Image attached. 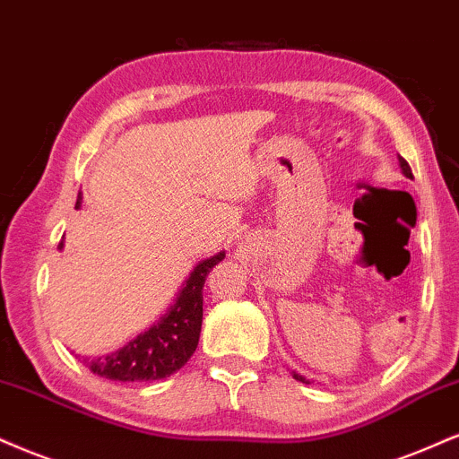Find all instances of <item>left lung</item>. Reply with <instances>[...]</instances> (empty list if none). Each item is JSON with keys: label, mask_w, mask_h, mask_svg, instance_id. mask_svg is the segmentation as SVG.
I'll return each mask as SVG.
<instances>
[{"label": "left lung", "mask_w": 459, "mask_h": 459, "mask_svg": "<svg viewBox=\"0 0 459 459\" xmlns=\"http://www.w3.org/2000/svg\"><path fill=\"white\" fill-rule=\"evenodd\" d=\"M397 160H400V169H402V173H404L406 177H411L412 179V170H411V167H408V162L402 156H397ZM292 378L295 380H299V383H306V385H310V380H306V377H301V374H297V372H292Z\"/></svg>", "instance_id": "1"}]
</instances>
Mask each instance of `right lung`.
Segmentation results:
<instances>
[{
  "label": "right lung",
  "instance_id": "obj_1",
  "mask_svg": "<svg viewBox=\"0 0 459 459\" xmlns=\"http://www.w3.org/2000/svg\"><path fill=\"white\" fill-rule=\"evenodd\" d=\"M82 196L76 198L81 209ZM64 250V239L59 241ZM224 250L198 261L190 275L184 280L179 292L152 327L141 331L136 338L121 349L102 357H82V363L98 377L121 383H147L175 374L195 355L203 323V286L207 273L224 258Z\"/></svg>",
  "mask_w": 459,
  "mask_h": 459
}]
</instances>
